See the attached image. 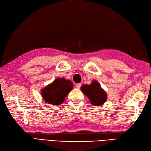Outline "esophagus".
I'll return each mask as SVG.
<instances>
[{"label":"esophagus","instance_id":"1","mask_svg":"<svg viewBox=\"0 0 151 151\" xmlns=\"http://www.w3.org/2000/svg\"><path fill=\"white\" fill-rule=\"evenodd\" d=\"M81 86H82V84H81L80 83H76V87L77 88H80V87H81Z\"/></svg>","mask_w":151,"mask_h":151}]
</instances>
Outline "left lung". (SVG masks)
Returning <instances> with one entry per match:
<instances>
[{"label":"left lung","mask_w":151,"mask_h":151,"mask_svg":"<svg viewBox=\"0 0 151 151\" xmlns=\"http://www.w3.org/2000/svg\"><path fill=\"white\" fill-rule=\"evenodd\" d=\"M80 88L81 91L87 96L92 105L100 106L106 102V92L96 80L92 81L90 85H83Z\"/></svg>","instance_id":"1"}]
</instances>
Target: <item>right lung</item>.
<instances>
[{
    "instance_id": "1",
    "label": "right lung",
    "mask_w": 151,
    "mask_h": 151,
    "mask_svg": "<svg viewBox=\"0 0 151 151\" xmlns=\"http://www.w3.org/2000/svg\"><path fill=\"white\" fill-rule=\"evenodd\" d=\"M73 87L71 81L64 78H58L42 88V98L50 105H60Z\"/></svg>"
}]
</instances>
